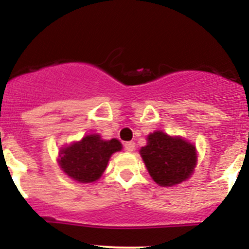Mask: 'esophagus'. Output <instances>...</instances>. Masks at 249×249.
<instances>
[{
  "instance_id": "34e87169",
  "label": "esophagus",
  "mask_w": 249,
  "mask_h": 249,
  "mask_svg": "<svg viewBox=\"0 0 249 249\" xmlns=\"http://www.w3.org/2000/svg\"><path fill=\"white\" fill-rule=\"evenodd\" d=\"M124 149H125V152L132 153L133 150L135 149V143H134L133 141H130V142H125V143H124Z\"/></svg>"
}]
</instances>
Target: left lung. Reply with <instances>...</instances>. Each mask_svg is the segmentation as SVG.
I'll use <instances>...</instances> for the list:
<instances>
[{"label":"left lung","mask_w":249,"mask_h":249,"mask_svg":"<svg viewBox=\"0 0 249 249\" xmlns=\"http://www.w3.org/2000/svg\"><path fill=\"white\" fill-rule=\"evenodd\" d=\"M148 173L159 186H175L193 174L197 156L194 144L180 136L161 130L147 136V146L140 149Z\"/></svg>","instance_id":"left-lung-1"}]
</instances>
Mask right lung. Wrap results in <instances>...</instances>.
<instances>
[{
  "mask_svg": "<svg viewBox=\"0 0 249 249\" xmlns=\"http://www.w3.org/2000/svg\"><path fill=\"white\" fill-rule=\"evenodd\" d=\"M121 149L119 140H102L99 134H90L61 149L58 164L72 180L81 183L94 182L107 168L111 154Z\"/></svg>",
  "mask_w": 249,
  "mask_h": 249,
  "instance_id": "obj_1",
  "label": "right lung"
}]
</instances>
